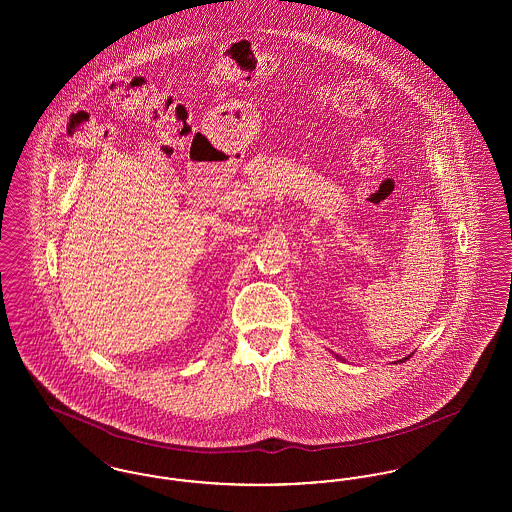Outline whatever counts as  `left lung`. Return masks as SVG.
I'll return each instance as SVG.
<instances>
[{
  "label": "left lung",
  "mask_w": 512,
  "mask_h": 512,
  "mask_svg": "<svg viewBox=\"0 0 512 512\" xmlns=\"http://www.w3.org/2000/svg\"><path fill=\"white\" fill-rule=\"evenodd\" d=\"M403 361H407V359H403Z\"/></svg>",
  "instance_id": "obj_1"
}]
</instances>
